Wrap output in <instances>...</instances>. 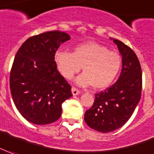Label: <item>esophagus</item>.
<instances>
[{"instance_id":"esophagus-1","label":"esophagus","mask_w":154,"mask_h":154,"mask_svg":"<svg viewBox=\"0 0 154 154\" xmlns=\"http://www.w3.org/2000/svg\"><path fill=\"white\" fill-rule=\"evenodd\" d=\"M72 93L73 95H77V94H79L80 91L78 90L77 88H75V87H72Z\"/></svg>"}]
</instances>
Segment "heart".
Instances as JSON below:
<instances>
[{
    "mask_svg": "<svg viewBox=\"0 0 154 154\" xmlns=\"http://www.w3.org/2000/svg\"><path fill=\"white\" fill-rule=\"evenodd\" d=\"M57 69L66 79H72L75 74L82 73L77 77L80 86L92 84L94 89L106 88L115 81L121 68V55L95 42H88L77 45L73 53L58 51L55 55Z\"/></svg>",
    "mask_w": 154,
    "mask_h": 154,
    "instance_id": "heart-1",
    "label": "heart"
}]
</instances>
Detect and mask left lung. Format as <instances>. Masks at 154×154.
Listing matches in <instances>:
<instances>
[{
  "label": "left lung",
  "instance_id": "8db88e82",
  "mask_svg": "<svg viewBox=\"0 0 154 154\" xmlns=\"http://www.w3.org/2000/svg\"><path fill=\"white\" fill-rule=\"evenodd\" d=\"M122 55L119 79L106 90L95 94L93 106L85 112L84 121L99 132H110L123 126L134 112L141 99L142 68L135 52L118 39H114Z\"/></svg>",
  "mask_w": 154,
  "mask_h": 154
}]
</instances>
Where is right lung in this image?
<instances>
[{
	"label": "right lung",
	"mask_w": 154,
	"mask_h": 154,
	"mask_svg": "<svg viewBox=\"0 0 154 154\" xmlns=\"http://www.w3.org/2000/svg\"><path fill=\"white\" fill-rule=\"evenodd\" d=\"M69 39L64 32H45L29 38L16 54L10 89L16 107L29 122H55L61 116V103L72 96V87L58 72L55 60L60 45Z\"/></svg>",
	"instance_id": "right-lung-1"
}]
</instances>
